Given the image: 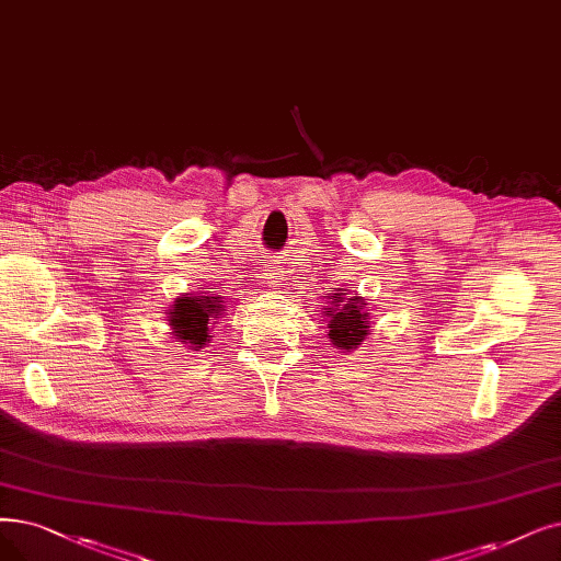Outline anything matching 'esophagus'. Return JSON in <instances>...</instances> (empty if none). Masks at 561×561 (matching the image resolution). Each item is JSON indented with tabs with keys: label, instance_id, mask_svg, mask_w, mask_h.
Here are the masks:
<instances>
[{
	"label": "esophagus",
	"instance_id": "1",
	"mask_svg": "<svg viewBox=\"0 0 561 561\" xmlns=\"http://www.w3.org/2000/svg\"><path fill=\"white\" fill-rule=\"evenodd\" d=\"M266 280H268V285H272V287H276V289H278L280 285H283V278H280V276H278L276 272H272V274H268V276H266Z\"/></svg>",
	"mask_w": 561,
	"mask_h": 561
}]
</instances>
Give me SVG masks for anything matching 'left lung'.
I'll list each match as a JSON object with an SVG mask.
<instances>
[{
    "label": "left lung",
    "mask_w": 561,
    "mask_h": 561,
    "mask_svg": "<svg viewBox=\"0 0 561 561\" xmlns=\"http://www.w3.org/2000/svg\"><path fill=\"white\" fill-rule=\"evenodd\" d=\"M329 306L322 310L327 320V339L335 350L352 352L364 345L370 331V308L368 299L350 295L345 287L329 289Z\"/></svg>",
    "instance_id": "left-lung-1"
}]
</instances>
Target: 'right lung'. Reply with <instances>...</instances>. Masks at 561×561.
<instances>
[{
  "mask_svg": "<svg viewBox=\"0 0 561 561\" xmlns=\"http://www.w3.org/2000/svg\"><path fill=\"white\" fill-rule=\"evenodd\" d=\"M209 287H199V293H184L176 297L168 308L170 333L184 347L199 352L209 347L214 341L211 329L218 324L216 320L226 310V301L220 295L207 293Z\"/></svg>",
  "mask_w": 561,
  "mask_h": 561,
  "instance_id": "1",
  "label": "right lung"
}]
</instances>
